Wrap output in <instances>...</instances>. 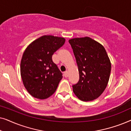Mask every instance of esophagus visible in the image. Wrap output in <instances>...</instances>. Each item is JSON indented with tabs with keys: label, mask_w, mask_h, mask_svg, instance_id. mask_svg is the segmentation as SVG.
<instances>
[{
	"label": "esophagus",
	"mask_w": 131,
	"mask_h": 131,
	"mask_svg": "<svg viewBox=\"0 0 131 131\" xmlns=\"http://www.w3.org/2000/svg\"><path fill=\"white\" fill-rule=\"evenodd\" d=\"M64 76L66 77V78H67V77H68V76H69V73H68L67 71H66L64 72Z\"/></svg>",
	"instance_id": "esophagus-1"
}]
</instances>
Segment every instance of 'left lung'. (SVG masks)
<instances>
[{
    "label": "left lung",
    "instance_id": "obj_1",
    "mask_svg": "<svg viewBox=\"0 0 131 131\" xmlns=\"http://www.w3.org/2000/svg\"><path fill=\"white\" fill-rule=\"evenodd\" d=\"M76 60L79 80L73 85L79 99L92 101L102 94L108 84L111 62L104 46L89 37L70 39Z\"/></svg>",
    "mask_w": 131,
    "mask_h": 131
}]
</instances>
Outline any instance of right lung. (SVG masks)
<instances>
[{
  "mask_svg": "<svg viewBox=\"0 0 131 131\" xmlns=\"http://www.w3.org/2000/svg\"><path fill=\"white\" fill-rule=\"evenodd\" d=\"M64 37L45 35L34 40L23 53L20 72L28 93L38 99H46L55 92L62 74L52 57L65 43Z\"/></svg>",
  "mask_w": 131,
  "mask_h": 131,
  "instance_id": "obj_1",
  "label": "right lung"
}]
</instances>
